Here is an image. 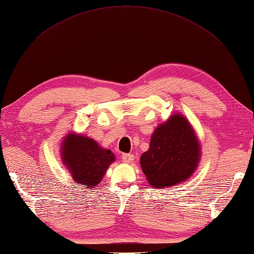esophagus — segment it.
<instances>
[{"instance_id":"esophagus-1","label":"esophagus","mask_w":254,"mask_h":254,"mask_svg":"<svg viewBox=\"0 0 254 254\" xmlns=\"http://www.w3.org/2000/svg\"><path fill=\"white\" fill-rule=\"evenodd\" d=\"M133 160V155L132 154H127V153H124L122 155V161L124 163H131Z\"/></svg>"}]
</instances>
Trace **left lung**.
Wrapping results in <instances>:
<instances>
[{
  "label": "left lung",
  "instance_id": "obj_1",
  "mask_svg": "<svg viewBox=\"0 0 254 254\" xmlns=\"http://www.w3.org/2000/svg\"><path fill=\"white\" fill-rule=\"evenodd\" d=\"M200 159V145L189 122L173 115L152 134L149 150L140 159L151 186L171 187L191 176Z\"/></svg>",
  "mask_w": 254,
  "mask_h": 254
}]
</instances>
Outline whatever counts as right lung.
<instances>
[{"label": "right lung", "instance_id": "1", "mask_svg": "<svg viewBox=\"0 0 254 254\" xmlns=\"http://www.w3.org/2000/svg\"><path fill=\"white\" fill-rule=\"evenodd\" d=\"M62 159L75 182L91 190L102 180L115 156L92 139L67 134L62 144Z\"/></svg>", "mask_w": 254, "mask_h": 254}]
</instances>
